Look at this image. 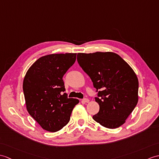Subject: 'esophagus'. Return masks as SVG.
<instances>
[{
    "instance_id": "esophagus-1",
    "label": "esophagus",
    "mask_w": 159,
    "mask_h": 159,
    "mask_svg": "<svg viewBox=\"0 0 159 159\" xmlns=\"http://www.w3.org/2000/svg\"><path fill=\"white\" fill-rule=\"evenodd\" d=\"M81 102H82V103H88L89 102V99L88 98H84Z\"/></svg>"
}]
</instances>
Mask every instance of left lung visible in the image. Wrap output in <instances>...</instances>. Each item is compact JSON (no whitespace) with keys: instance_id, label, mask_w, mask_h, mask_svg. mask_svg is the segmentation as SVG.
Masks as SVG:
<instances>
[{"instance_id":"obj_1","label":"left lung","mask_w":159,"mask_h":159,"mask_svg":"<svg viewBox=\"0 0 159 159\" xmlns=\"http://www.w3.org/2000/svg\"><path fill=\"white\" fill-rule=\"evenodd\" d=\"M77 61L96 89L99 111L93 119L108 129L119 127L138 102V77L127 63L112 52L77 54Z\"/></svg>"}]
</instances>
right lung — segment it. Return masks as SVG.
Wrapping results in <instances>:
<instances>
[{"label":"right lung","mask_w":159,"mask_h":159,"mask_svg":"<svg viewBox=\"0 0 159 159\" xmlns=\"http://www.w3.org/2000/svg\"><path fill=\"white\" fill-rule=\"evenodd\" d=\"M76 53L51 54L40 57L28 69L23 91L28 113L46 131L66 126L79 100L68 98L62 78L75 64Z\"/></svg>","instance_id":"add662e5"}]
</instances>
